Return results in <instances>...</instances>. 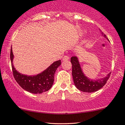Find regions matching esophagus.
Segmentation results:
<instances>
[{
    "mask_svg": "<svg viewBox=\"0 0 125 125\" xmlns=\"http://www.w3.org/2000/svg\"><path fill=\"white\" fill-rule=\"evenodd\" d=\"M69 58H69V57H68V56L65 55L63 57V61H67V60H68V59H69Z\"/></svg>",
    "mask_w": 125,
    "mask_h": 125,
    "instance_id": "34e87169",
    "label": "esophagus"
}]
</instances>
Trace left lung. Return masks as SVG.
<instances>
[{"label":"left lung","instance_id":"left-lung-1","mask_svg":"<svg viewBox=\"0 0 125 125\" xmlns=\"http://www.w3.org/2000/svg\"><path fill=\"white\" fill-rule=\"evenodd\" d=\"M102 34L108 39L106 35L103 32ZM71 62L72 64V75L74 84L77 88L82 92L91 93L99 90L106 83V82L111 74V73H110L107 76L101 79L97 80H91L87 78L83 73L78 58L76 57H72L71 58Z\"/></svg>","mask_w":125,"mask_h":125}]
</instances>
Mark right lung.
<instances>
[{
  "label": "right lung",
  "mask_w": 125,
  "mask_h": 125,
  "mask_svg": "<svg viewBox=\"0 0 125 125\" xmlns=\"http://www.w3.org/2000/svg\"><path fill=\"white\" fill-rule=\"evenodd\" d=\"M10 58L11 61L13 75L15 80L20 87L25 91L32 94H42L46 92L52 88L54 83V74L57 68L61 64V61L54 62L46 70L36 76H27L17 72L12 63L13 54L12 47L10 49Z\"/></svg>",
  "instance_id": "right-lung-1"
}]
</instances>
